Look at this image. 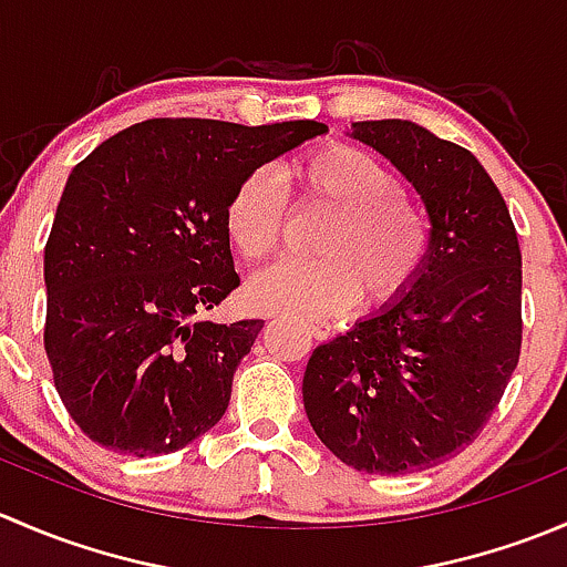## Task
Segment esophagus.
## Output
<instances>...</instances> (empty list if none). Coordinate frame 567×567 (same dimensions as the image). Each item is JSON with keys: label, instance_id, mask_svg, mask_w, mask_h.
I'll return each instance as SVG.
<instances>
[{"label": "esophagus", "instance_id": "obj_1", "mask_svg": "<svg viewBox=\"0 0 567 567\" xmlns=\"http://www.w3.org/2000/svg\"><path fill=\"white\" fill-rule=\"evenodd\" d=\"M310 334L316 337V340H329L331 326L323 323V320H318V323H310Z\"/></svg>", "mask_w": 567, "mask_h": 567}]
</instances>
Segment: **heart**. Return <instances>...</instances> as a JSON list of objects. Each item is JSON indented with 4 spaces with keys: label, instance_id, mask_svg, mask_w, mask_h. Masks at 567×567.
Wrapping results in <instances>:
<instances>
[{
    "label": "heart",
    "instance_id": "b5f03b06",
    "mask_svg": "<svg viewBox=\"0 0 567 567\" xmlns=\"http://www.w3.org/2000/svg\"><path fill=\"white\" fill-rule=\"evenodd\" d=\"M285 181L299 208L331 214L312 247L320 260L279 262L251 279L247 301L257 312L318 320L340 316L359 296L381 310L414 288L431 251V227L386 164L334 142L293 158ZM285 214L279 183L255 169L227 197V241L247 262L268 260L282 241Z\"/></svg>",
    "mask_w": 567,
    "mask_h": 567
}]
</instances>
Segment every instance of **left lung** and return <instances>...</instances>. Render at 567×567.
<instances>
[{
  "mask_svg": "<svg viewBox=\"0 0 567 567\" xmlns=\"http://www.w3.org/2000/svg\"><path fill=\"white\" fill-rule=\"evenodd\" d=\"M353 140L390 158L431 219L414 288L312 351L305 409L342 463L422 472L458 455L499 405L522 353V249L483 164L411 120H364Z\"/></svg>",
  "mask_w": 567,
  "mask_h": 567,
  "instance_id": "obj_1",
  "label": "left lung"
}]
</instances>
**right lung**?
I'll use <instances>...</instances> for the list:
<instances>
[{
  "mask_svg": "<svg viewBox=\"0 0 567 567\" xmlns=\"http://www.w3.org/2000/svg\"><path fill=\"white\" fill-rule=\"evenodd\" d=\"M316 120L158 117L73 167L45 241V357L71 420L151 458L221 420L262 320L203 316L241 285L225 236L236 183L326 134Z\"/></svg>",
  "mask_w": 567,
  "mask_h": 567,
  "instance_id": "1",
  "label": "right lung"
}]
</instances>
